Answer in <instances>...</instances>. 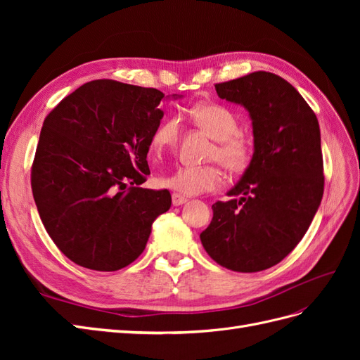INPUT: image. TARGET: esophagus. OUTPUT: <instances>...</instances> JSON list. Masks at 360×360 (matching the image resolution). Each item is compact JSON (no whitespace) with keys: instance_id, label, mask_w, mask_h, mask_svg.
<instances>
[{"instance_id":"34e87169","label":"esophagus","mask_w":360,"mask_h":360,"mask_svg":"<svg viewBox=\"0 0 360 360\" xmlns=\"http://www.w3.org/2000/svg\"><path fill=\"white\" fill-rule=\"evenodd\" d=\"M188 201V198L181 197L179 193H172V205H181Z\"/></svg>"}]
</instances>
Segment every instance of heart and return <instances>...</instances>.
I'll return each mask as SVG.
<instances>
[{
  "instance_id": "1",
  "label": "heart",
  "mask_w": 360,
  "mask_h": 360,
  "mask_svg": "<svg viewBox=\"0 0 360 360\" xmlns=\"http://www.w3.org/2000/svg\"><path fill=\"white\" fill-rule=\"evenodd\" d=\"M192 122L214 139L209 159L217 160L231 174L243 172L252 159V143L238 132L236 114L219 103H200L191 110ZM180 132V122L176 115L163 118L150 138L151 153L160 156L176 146ZM225 179L219 167H180L168 176H162L159 184L177 192L179 195L193 197L204 192H213L222 188Z\"/></svg>"
}]
</instances>
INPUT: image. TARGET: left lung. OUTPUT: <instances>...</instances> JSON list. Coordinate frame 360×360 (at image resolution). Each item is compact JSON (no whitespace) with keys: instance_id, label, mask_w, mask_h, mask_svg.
<instances>
[{"instance_id":"obj_1","label":"left lung","mask_w":360,"mask_h":360,"mask_svg":"<svg viewBox=\"0 0 360 360\" xmlns=\"http://www.w3.org/2000/svg\"><path fill=\"white\" fill-rule=\"evenodd\" d=\"M221 99L245 106L254 155L230 201L212 205L200 234L217 264L242 274L266 270L297 246L324 191L319 120L294 86L270 72L214 85Z\"/></svg>"}]
</instances>
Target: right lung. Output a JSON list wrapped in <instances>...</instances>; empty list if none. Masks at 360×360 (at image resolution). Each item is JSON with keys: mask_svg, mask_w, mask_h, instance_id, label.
<instances>
[{"mask_svg": "<svg viewBox=\"0 0 360 360\" xmlns=\"http://www.w3.org/2000/svg\"><path fill=\"white\" fill-rule=\"evenodd\" d=\"M163 97L156 89L97 79L64 97L43 122L32 197L49 237L78 266H129L146 249L156 217L169 210L168 191L141 188Z\"/></svg>", "mask_w": 360, "mask_h": 360, "instance_id": "obj_1", "label": "right lung"}]
</instances>
